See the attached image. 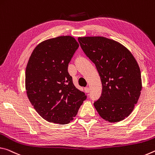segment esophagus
<instances>
[{
  "label": "esophagus",
  "mask_w": 155,
  "mask_h": 155,
  "mask_svg": "<svg viewBox=\"0 0 155 155\" xmlns=\"http://www.w3.org/2000/svg\"><path fill=\"white\" fill-rule=\"evenodd\" d=\"M84 92L87 93H88L90 92V88L88 87H86L84 88Z\"/></svg>",
  "instance_id": "34e87169"
}]
</instances>
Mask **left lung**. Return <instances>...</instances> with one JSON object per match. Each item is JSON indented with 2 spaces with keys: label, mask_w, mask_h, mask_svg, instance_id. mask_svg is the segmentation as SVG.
<instances>
[{
  "label": "left lung",
  "mask_w": 155,
  "mask_h": 155,
  "mask_svg": "<svg viewBox=\"0 0 155 155\" xmlns=\"http://www.w3.org/2000/svg\"><path fill=\"white\" fill-rule=\"evenodd\" d=\"M78 41L101 78L102 92L94 102L99 115L110 123L124 120L133 110L142 88L135 58L124 45L107 38L79 37Z\"/></svg>",
  "instance_id": "obj_1"
}]
</instances>
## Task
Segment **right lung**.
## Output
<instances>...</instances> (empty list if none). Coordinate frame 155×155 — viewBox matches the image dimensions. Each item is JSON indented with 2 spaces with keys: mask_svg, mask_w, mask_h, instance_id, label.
<instances>
[{
  "mask_svg": "<svg viewBox=\"0 0 155 155\" xmlns=\"http://www.w3.org/2000/svg\"><path fill=\"white\" fill-rule=\"evenodd\" d=\"M79 47L74 38L63 35L35 47L25 71V88L36 112L49 122L66 124L73 120L87 99L73 83L68 65Z\"/></svg>",
  "mask_w": 155,
  "mask_h": 155,
  "instance_id": "add662e5",
  "label": "right lung"
}]
</instances>
